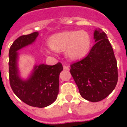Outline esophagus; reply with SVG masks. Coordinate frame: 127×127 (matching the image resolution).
Listing matches in <instances>:
<instances>
[{
  "label": "esophagus",
  "instance_id": "34e87169",
  "mask_svg": "<svg viewBox=\"0 0 127 127\" xmlns=\"http://www.w3.org/2000/svg\"><path fill=\"white\" fill-rule=\"evenodd\" d=\"M63 69L65 70H69V67L67 65H63Z\"/></svg>",
  "mask_w": 127,
  "mask_h": 127
}]
</instances>
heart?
I'll list each match as a JSON object with an SVG mask.
<instances>
[{"label":"heart","instance_id":"1","mask_svg":"<svg viewBox=\"0 0 127 127\" xmlns=\"http://www.w3.org/2000/svg\"><path fill=\"white\" fill-rule=\"evenodd\" d=\"M50 48L55 52L64 51L66 58L77 60L84 57L89 52L91 46V37L84 31H65L54 34L48 41ZM52 50L46 49L47 54Z\"/></svg>","mask_w":127,"mask_h":127}]
</instances>
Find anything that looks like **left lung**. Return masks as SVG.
Returning <instances> with one entry per match:
<instances>
[{
	"mask_svg": "<svg viewBox=\"0 0 127 127\" xmlns=\"http://www.w3.org/2000/svg\"><path fill=\"white\" fill-rule=\"evenodd\" d=\"M95 44L87 56L71 64L70 73L83 98L97 102L106 98L117 84L116 59L106 34L94 32Z\"/></svg>",
	"mask_w": 127,
	"mask_h": 127,
	"instance_id": "1",
	"label": "left lung"
}]
</instances>
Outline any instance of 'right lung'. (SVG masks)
Masks as SVG:
<instances>
[{
	"label": "right lung",
	"mask_w": 127,
	"mask_h": 127,
	"mask_svg": "<svg viewBox=\"0 0 127 127\" xmlns=\"http://www.w3.org/2000/svg\"><path fill=\"white\" fill-rule=\"evenodd\" d=\"M39 33L34 32L16 39L9 52V76L11 88L21 101L29 105L45 107L50 105L57 98L59 89V74L63 69L61 63L54 65L40 64L35 66L32 74L23 81L18 74L17 51L31 44Z\"/></svg>",
	"instance_id": "obj_1"
}]
</instances>
